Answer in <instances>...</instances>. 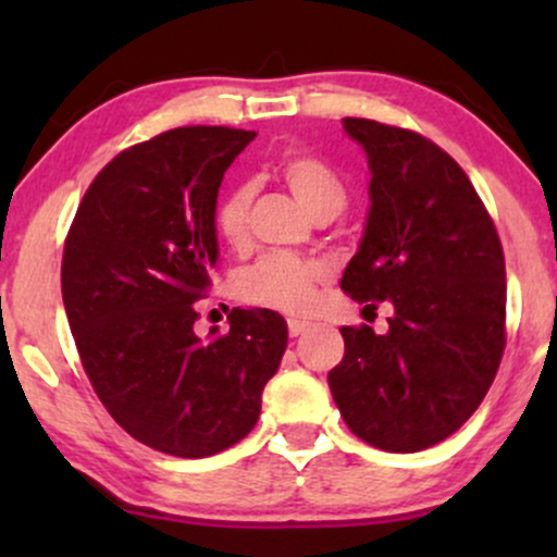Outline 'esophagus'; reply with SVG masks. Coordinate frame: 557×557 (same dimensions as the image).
<instances>
[{"label":"esophagus","mask_w":557,"mask_h":557,"mask_svg":"<svg viewBox=\"0 0 557 557\" xmlns=\"http://www.w3.org/2000/svg\"><path fill=\"white\" fill-rule=\"evenodd\" d=\"M309 327H311L309 322H298V319H290V322H287V332H290V337L304 335V332L309 330Z\"/></svg>","instance_id":"1"}]
</instances>
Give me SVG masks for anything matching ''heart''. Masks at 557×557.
Segmentation results:
<instances>
[{"mask_svg": "<svg viewBox=\"0 0 557 557\" xmlns=\"http://www.w3.org/2000/svg\"><path fill=\"white\" fill-rule=\"evenodd\" d=\"M280 181L287 185L300 207L311 216L337 214L345 203V185L335 170L322 159L290 151L277 164ZM251 185H233L214 209L216 235L230 248L240 251L248 243V212ZM327 280V267L296 257H264L240 277L238 293L246 304L280 314L304 317L317 306L319 285Z\"/></svg>", "mask_w": 557, "mask_h": 557, "instance_id": "b5f03b06", "label": "heart"}]
</instances>
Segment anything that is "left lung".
<instances>
[{
	"mask_svg": "<svg viewBox=\"0 0 557 557\" xmlns=\"http://www.w3.org/2000/svg\"><path fill=\"white\" fill-rule=\"evenodd\" d=\"M367 154L369 212L341 287L387 300L389 330L341 327L327 374L350 432L389 453L443 443L476 411L505 348V259L474 185L437 144L403 127L345 117Z\"/></svg>",
	"mask_w": 557,
	"mask_h": 557,
	"instance_id": "8db88e82",
	"label": "left lung"
}]
</instances>
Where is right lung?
I'll list each match as a JSON object with an SVG mask.
<instances>
[{
    "label": "right lung",
    "instance_id": "obj_1",
    "mask_svg": "<svg viewBox=\"0 0 557 557\" xmlns=\"http://www.w3.org/2000/svg\"><path fill=\"white\" fill-rule=\"evenodd\" d=\"M253 138L196 125L133 146L96 175L65 240L62 300L83 369L112 419L168 456L246 437L287 348L270 309H233L225 335L194 332L220 259L222 177Z\"/></svg>",
    "mask_w": 557,
    "mask_h": 557
}]
</instances>
